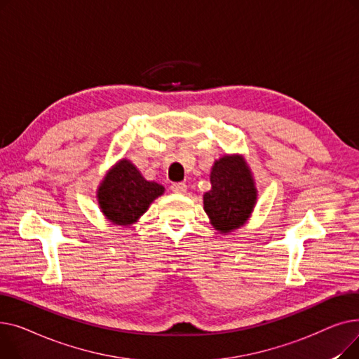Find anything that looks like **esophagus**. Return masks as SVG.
<instances>
[{
	"label": "esophagus",
	"instance_id": "obj_1",
	"mask_svg": "<svg viewBox=\"0 0 359 359\" xmlns=\"http://www.w3.org/2000/svg\"><path fill=\"white\" fill-rule=\"evenodd\" d=\"M170 189H172V192H175V194H186L187 186H186V183H173L172 186H170Z\"/></svg>",
	"mask_w": 359,
	"mask_h": 359
}]
</instances>
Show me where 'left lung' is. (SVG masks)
<instances>
[{"mask_svg":"<svg viewBox=\"0 0 359 359\" xmlns=\"http://www.w3.org/2000/svg\"><path fill=\"white\" fill-rule=\"evenodd\" d=\"M211 191L203 195V210L212 227L230 233L246 224L257 199L250 168L243 156H224L211 168Z\"/></svg>","mask_w":359,"mask_h":359,"instance_id":"8db88e82","label":"left lung"}]
</instances>
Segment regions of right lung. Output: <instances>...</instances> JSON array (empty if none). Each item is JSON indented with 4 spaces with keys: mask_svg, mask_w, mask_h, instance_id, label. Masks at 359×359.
Wrapping results in <instances>:
<instances>
[{
    "mask_svg": "<svg viewBox=\"0 0 359 359\" xmlns=\"http://www.w3.org/2000/svg\"><path fill=\"white\" fill-rule=\"evenodd\" d=\"M163 194L164 186L145 180L134 164L122 158L103 177L97 189V202L111 224L130 225Z\"/></svg>",
    "mask_w": 359,
    "mask_h": 359,
    "instance_id": "1",
    "label": "right lung"
}]
</instances>
